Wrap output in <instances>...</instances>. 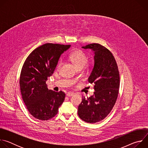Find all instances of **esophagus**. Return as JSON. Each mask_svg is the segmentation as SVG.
Segmentation results:
<instances>
[{"mask_svg": "<svg viewBox=\"0 0 148 148\" xmlns=\"http://www.w3.org/2000/svg\"><path fill=\"white\" fill-rule=\"evenodd\" d=\"M73 95H74V93L73 92H67V95L68 97H71V96H73Z\"/></svg>", "mask_w": 148, "mask_h": 148, "instance_id": "1", "label": "esophagus"}]
</instances>
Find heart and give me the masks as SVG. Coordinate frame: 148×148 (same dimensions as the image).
<instances>
[{
    "label": "heart",
    "mask_w": 148,
    "mask_h": 148,
    "mask_svg": "<svg viewBox=\"0 0 148 148\" xmlns=\"http://www.w3.org/2000/svg\"><path fill=\"white\" fill-rule=\"evenodd\" d=\"M70 58L71 61L74 63L77 67H84L88 61V55L82 50H78L73 51L70 56ZM62 60H60L57 66V68L59 69L62 65Z\"/></svg>",
    "instance_id": "obj_1"
}]
</instances>
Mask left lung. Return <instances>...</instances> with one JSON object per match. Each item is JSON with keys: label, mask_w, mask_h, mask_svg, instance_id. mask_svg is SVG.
<instances>
[{"label": "left lung", "mask_w": 148, "mask_h": 148, "mask_svg": "<svg viewBox=\"0 0 148 148\" xmlns=\"http://www.w3.org/2000/svg\"><path fill=\"white\" fill-rule=\"evenodd\" d=\"M82 48L94 52V66L88 78L95 92L89 98L82 97L78 107L79 118L88 123L103 120L110 113L117 99L119 88V73L115 59L106 47L92 43Z\"/></svg>", "instance_id": "8db88e82"}]
</instances>
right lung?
<instances>
[{"mask_svg": "<svg viewBox=\"0 0 148 148\" xmlns=\"http://www.w3.org/2000/svg\"><path fill=\"white\" fill-rule=\"evenodd\" d=\"M70 46L45 44L34 49L24 62L19 81L21 94L27 110L36 119H51L64 101L65 93L49 90L46 81L53 74L61 54Z\"/></svg>", "mask_w": 148, "mask_h": 148, "instance_id": "right-lung-1", "label": "right lung"}]
</instances>
